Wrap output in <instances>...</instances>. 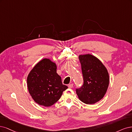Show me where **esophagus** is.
<instances>
[{
    "label": "esophagus",
    "mask_w": 132,
    "mask_h": 132,
    "mask_svg": "<svg viewBox=\"0 0 132 132\" xmlns=\"http://www.w3.org/2000/svg\"><path fill=\"white\" fill-rule=\"evenodd\" d=\"M73 83H71V84L68 85V87H69V88H70V89L73 88Z\"/></svg>",
    "instance_id": "esophagus-1"
}]
</instances>
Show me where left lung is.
Returning a JSON list of instances; mask_svg holds the SVG:
<instances>
[{"label": "left lung", "mask_w": 132, "mask_h": 132, "mask_svg": "<svg viewBox=\"0 0 132 132\" xmlns=\"http://www.w3.org/2000/svg\"><path fill=\"white\" fill-rule=\"evenodd\" d=\"M84 83L76 89L79 99L86 104H94L103 98L109 84V75L102 62L94 55H79Z\"/></svg>", "instance_id": "obj_1"}]
</instances>
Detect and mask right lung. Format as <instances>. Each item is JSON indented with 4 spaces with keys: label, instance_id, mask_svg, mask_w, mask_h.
<instances>
[{
    "label": "right lung",
    "instance_id": "obj_1",
    "mask_svg": "<svg viewBox=\"0 0 132 132\" xmlns=\"http://www.w3.org/2000/svg\"><path fill=\"white\" fill-rule=\"evenodd\" d=\"M56 63L45 58L33 67L27 78L29 94L38 105L49 107L59 100L68 87L62 83Z\"/></svg>",
    "mask_w": 132,
    "mask_h": 132
}]
</instances>
